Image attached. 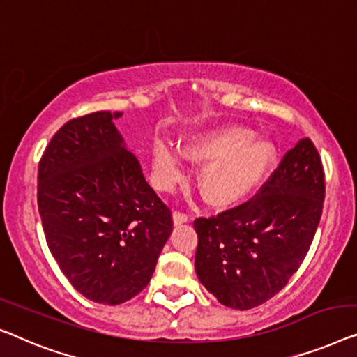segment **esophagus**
I'll return each instance as SVG.
<instances>
[{
	"mask_svg": "<svg viewBox=\"0 0 357 357\" xmlns=\"http://www.w3.org/2000/svg\"><path fill=\"white\" fill-rule=\"evenodd\" d=\"M173 222L174 225H183V223H188L189 222V217L183 212H174L173 213Z\"/></svg>",
	"mask_w": 357,
	"mask_h": 357,
	"instance_id": "34e87169",
	"label": "esophagus"
}]
</instances>
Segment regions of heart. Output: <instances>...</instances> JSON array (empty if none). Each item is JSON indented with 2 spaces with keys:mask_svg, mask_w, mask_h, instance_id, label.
<instances>
[{
  "mask_svg": "<svg viewBox=\"0 0 357 357\" xmlns=\"http://www.w3.org/2000/svg\"><path fill=\"white\" fill-rule=\"evenodd\" d=\"M183 154L190 163H204L197 185L205 202L233 207L257 190L277 160V145L254 135V130L225 124L190 134L181 142V153L167 142L153 144V183L169 190L183 178Z\"/></svg>",
  "mask_w": 357,
  "mask_h": 357,
  "instance_id": "1",
  "label": "heart"
}]
</instances>
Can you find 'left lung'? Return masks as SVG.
I'll use <instances>...</instances> for the list:
<instances>
[{"instance_id": "left-lung-1", "label": "left lung", "mask_w": 357, "mask_h": 357, "mask_svg": "<svg viewBox=\"0 0 357 357\" xmlns=\"http://www.w3.org/2000/svg\"><path fill=\"white\" fill-rule=\"evenodd\" d=\"M324 199L322 160L312 140L301 139L252 199L195 220L200 283L231 309L273 298L307 255Z\"/></svg>"}]
</instances>
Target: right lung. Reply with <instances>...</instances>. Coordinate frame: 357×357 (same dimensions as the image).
I'll use <instances>...</instances> for the list:
<instances>
[{"label": "right lung", "instance_id": "1", "mask_svg": "<svg viewBox=\"0 0 357 357\" xmlns=\"http://www.w3.org/2000/svg\"><path fill=\"white\" fill-rule=\"evenodd\" d=\"M121 114L64 124L42 155L37 185L50 252L80 294L109 305L149 284L173 231L172 210L114 128Z\"/></svg>", "mask_w": 357, "mask_h": 357}]
</instances>
